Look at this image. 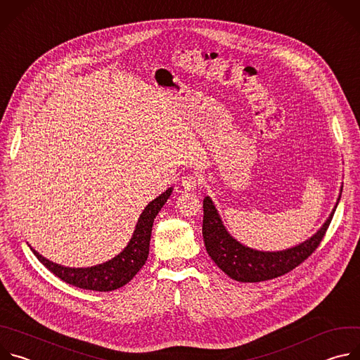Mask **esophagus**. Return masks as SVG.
<instances>
[{"label": "esophagus", "mask_w": 360, "mask_h": 360, "mask_svg": "<svg viewBox=\"0 0 360 360\" xmlns=\"http://www.w3.org/2000/svg\"><path fill=\"white\" fill-rule=\"evenodd\" d=\"M198 184H199V181L193 175H185L181 179V185L185 191H193L198 186Z\"/></svg>", "instance_id": "esophagus-1"}]
</instances>
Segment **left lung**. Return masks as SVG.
<instances>
[{"label":"left lung","mask_w":360,"mask_h":360,"mask_svg":"<svg viewBox=\"0 0 360 360\" xmlns=\"http://www.w3.org/2000/svg\"><path fill=\"white\" fill-rule=\"evenodd\" d=\"M342 188L335 207L323 225L306 240L283 250H258L235 239L225 228L222 218L210 196L203 199L202 236L211 259L233 281L262 282L282 276L300 265L319 246L340 200Z\"/></svg>","instance_id":"left-lung-1"}]
</instances>
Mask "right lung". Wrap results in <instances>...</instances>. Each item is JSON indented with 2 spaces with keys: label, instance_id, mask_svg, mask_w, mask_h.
<instances>
[{
  "label": "right lung",
  "instance_id": "add662e5",
  "mask_svg": "<svg viewBox=\"0 0 360 360\" xmlns=\"http://www.w3.org/2000/svg\"><path fill=\"white\" fill-rule=\"evenodd\" d=\"M174 188H168L158 198L150 200L142 214L138 218L135 231L128 245L112 259L88 268H70L49 261L34 248L31 250L38 258V261L48 269L58 276L61 281L88 290L110 292L127 285L138 271L145 265L149 255V240L152 233L153 219L158 215L161 208L171 196Z\"/></svg>",
  "mask_w": 360,
  "mask_h": 360
}]
</instances>
